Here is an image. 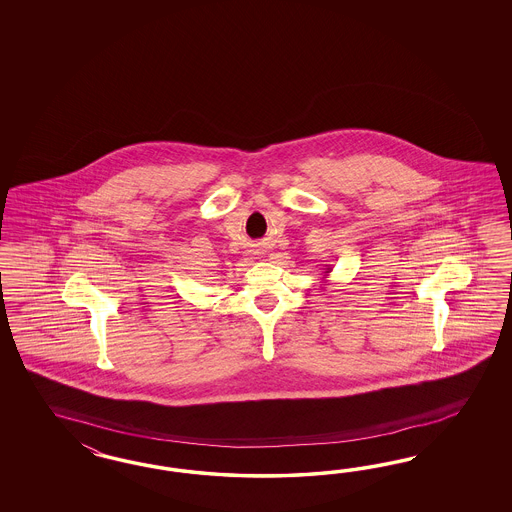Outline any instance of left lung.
Returning a JSON list of instances; mask_svg holds the SVG:
<instances>
[{"label": "left lung", "mask_w": 512, "mask_h": 512, "mask_svg": "<svg viewBox=\"0 0 512 512\" xmlns=\"http://www.w3.org/2000/svg\"><path fill=\"white\" fill-rule=\"evenodd\" d=\"M330 272H332V266H330V264H326L325 276H328V274H330ZM326 281H328V279H323V283H326Z\"/></svg>", "instance_id": "8db88e82"}]
</instances>
